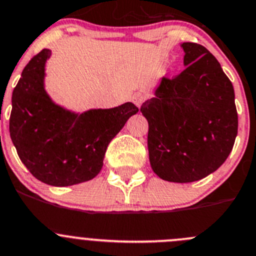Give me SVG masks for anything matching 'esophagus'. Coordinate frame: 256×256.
Listing matches in <instances>:
<instances>
[{"label": "esophagus", "instance_id": "34e87169", "mask_svg": "<svg viewBox=\"0 0 256 256\" xmlns=\"http://www.w3.org/2000/svg\"><path fill=\"white\" fill-rule=\"evenodd\" d=\"M145 100H146V94H145V93H142V92H138V93H135V94L132 96V102L138 107L142 106V102H144Z\"/></svg>", "mask_w": 256, "mask_h": 256}]
</instances>
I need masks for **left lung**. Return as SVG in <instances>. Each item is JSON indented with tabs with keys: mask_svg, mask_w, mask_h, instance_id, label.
Masks as SVG:
<instances>
[{
	"mask_svg": "<svg viewBox=\"0 0 256 256\" xmlns=\"http://www.w3.org/2000/svg\"><path fill=\"white\" fill-rule=\"evenodd\" d=\"M186 69L162 78L142 104L152 170L174 183L200 180L225 163L238 135L235 92L204 46L183 42Z\"/></svg>",
	"mask_w": 256,
	"mask_h": 256,
	"instance_id": "8db88e82",
	"label": "left lung"
}]
</instances>
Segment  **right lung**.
Wrapping results in <instances>:
<instances>
[{
	"instance_id": "obj_1",
	"label": "right lung",
	"mask_w": 256,
	"mask_h": 256,
	"mask_svg": "<svg viewBox=\"0 0 256 256\" xmlns=\"http://www.w3.org/2000/svg\"><path fill=\"white\" fill-rule=\"evenodd\" d=\"M42 49L24 68L12 92L10 136L32 176L54 187L87 182L101 172L110 142L139 108L131 102L114 108L76 114L59 106L45 90Z\"/></svg>"
}]
</instances>
